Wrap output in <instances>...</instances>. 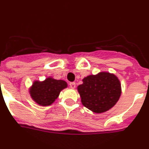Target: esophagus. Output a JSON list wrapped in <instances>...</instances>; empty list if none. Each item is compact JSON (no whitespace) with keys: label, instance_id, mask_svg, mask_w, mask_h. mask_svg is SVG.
<instances>
[{"label":"esophagus","instance_id":"esophagus-1","mask_svg":"<svg viewBox=\"0 0 149 149\" xmlns=\"http://www.w3.org/2000/svg\"><path fill=\"white\" fill-rule=\"evenodd\" d=\"M70 87L72 89H74L76 87V83L75 82H70Z\"/></svg>","mask_w":149,"mask_h":149}]
</instances>
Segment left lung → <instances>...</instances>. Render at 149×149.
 <instances>
[{
    "mask_svg": "<svg viewBox=\"0 0 149 149\" xmlns=\"http://www.w3.org/2000/svg\"><path fill=\"white\" fill-rule=\"evenodd\" d=\"M82 81L77 87L81 101L85 107L95 113L109 110L121 95V84L114 73L99 72L84 77Z\"/></svg>",
    "mask_w": 149,
    "mask_h": 149,
    "instance_id": "1",
    "label": "left lung"
}]
</instances>
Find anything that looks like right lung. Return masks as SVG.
<instances>
[{
    "label": "right lung",
    "instance_id": "right-lung-1",
    "mask_svg": "<svg viewBox=\"0 0 149 149\" xmlns=\"http://www.w3.org/2000/svg\"><path fill=\"white\" fill-rule=\"evenodd\" d=\"M68 87L64 80H57L51 76L44 81L35 80L29 88V94L34 102L40 106H50L59 97L60 92Z\"/></svg>",
    "mask_w": 149,
    "mask_h": 149
}]
</instances>
